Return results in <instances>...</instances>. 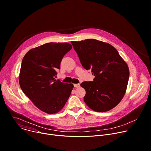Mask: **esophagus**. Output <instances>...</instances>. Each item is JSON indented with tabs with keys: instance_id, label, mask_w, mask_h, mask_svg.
<instances>
[{
	"instance_id": "obj_1",
	"label": "esophagus",
	"mask_w": 151,
	"mask_h": 151,
	"mask_svg": "<svg viewBox=\"0 0 151 151\" xmlns=\"http://www.w3.org/2000/svg\"><path fill=\"white\" fill-rule=\"evenodd\" d=\"M74 86L75 88H79V87L80 86V84L77 83V84H74Z\"/></svg>"
}]
</instances>
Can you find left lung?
<instances>
[{"label": "left lung", "instance_id": "1", "mask_svg": "<svg viewBox=\"0 0 151 151\" xmlns=\"http://www.w3.org/2000/svg\"><path fill=\"white\" fill-rule=\"evenodd\" d=\"M80 63L95 78L80 86L86 91L84 101L96 112L117 106L124 97L128 83V66L111 45L96 39L72 41Z\"/></svg>", "mask_w": 151, "mask_h": 151}]
</instances>
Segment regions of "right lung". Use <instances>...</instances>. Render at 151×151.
<instances>
[{"instance_id": "1", "label": "right lung", "mask_w": 151, "mask_h": 151, "mask_svg": "<svg viewBox=\"0 0 151 151\" xmlns=\"http://www.w3.org/2000/svg\"><path fill=\"white\" fill-rule=\"evenodd\" d=\"M72 48L68 43H47L27 52L22 62L19 82L24 94L47 114L59 112L73 89L71 83L55 80L63 56Z\"/></svg>"}]
</instances>
